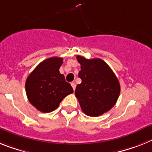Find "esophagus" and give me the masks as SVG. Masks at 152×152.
I'll use <instances>...</instances> for the list:
<instances>
[{
    "label": "esophagus",
    "mask_w": 152,
    "mask_h": 152,
    "mask_svg": "<svg viewBox=\"0 0 152 152\" xmlns=\"http://www.w3.org/2000/svg\"><path fill=\"white\" fill-rule=\"evenodd\" d=\"M71 86H72V89H73V90H76V83H75L74 82H72V83H71Z\"/></svg>",
    "instance_id": "obj_1"
}]
</instances>
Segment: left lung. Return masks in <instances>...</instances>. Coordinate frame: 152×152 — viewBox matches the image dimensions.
<instances>
[{
  "label": "left lung",
  "mask_w": 152,
  "mask_h": 152,
  "mask_svg": "<svg viewBox=\"0 0 152 152\" xmlns=\"http://www.w3.org/2000/svg\"><path fill=\"white\" fill-rule=\"evenodd\" d=\"M81 70L79 77L82 83L76 86L75 95L83 113L98 117L115 105L121 92L117 76L104 60L87 59L76 56Z\"/></svg>",
  "instance_id": "1"
}]
</instances>
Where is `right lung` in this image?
<instances>
[{
  "instance_id": "add662e5",
  "label": "right lung",
  "mask_w": 152,
  "mask_h": 152,
  "mask_svg": "<svg viewBox=\"0 0 152 152\" xmlns=\"http://www.w3.org/2000/svg\"><path fill=\"white\" fill-rule=\"evenodd\" d=\"M63 59L52 57L39 63L28 76L25 91L29 102L42 113L56 109L63 98L73 93V89L59 72Z\"/></svg>"
}]
</instances>
